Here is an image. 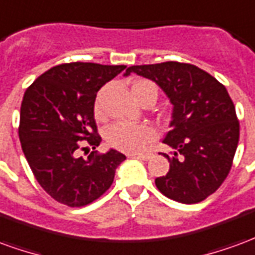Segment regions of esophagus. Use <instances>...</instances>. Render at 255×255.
<instances>
[{"instance_id":"34e87169","label":"esophagus","mask_w":255,"mask_h":255,"mask_svg":"<svg viewBox=\"0 0 255 255\" xmlns=\"http://www.w3.org/2000/svg\"><path fill=\"white\" fill-rule=\"evenodd\" d=\"M131 157H135V158H139V160L147 161L153 157V153H140V154H131Z\"/></svg>"}]
</instances>
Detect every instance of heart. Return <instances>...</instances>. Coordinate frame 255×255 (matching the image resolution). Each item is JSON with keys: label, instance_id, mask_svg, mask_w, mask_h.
Instances as JSON below:
<instances>
[{"label": "heart", "instance_id": "1", "mask_svg": "<svg viewBox=\"0 0 255 255\" xmlns=\"http://www.w3.org/2000/svg\"><path fill=\"white\" fill-rule=\"evenodd\" d=\"M133 97L142 102L146 97H153L157 100V87L150 80H138L132 84ZM95 112L101 113V97L95 102ZM106 140L112 147L122 150L126 153H139L151 142L157 139V132L147 124H128V123H115L106 129Z\"/></svg>", "mask_w": 255, "mask_h": 255}]
</instances>
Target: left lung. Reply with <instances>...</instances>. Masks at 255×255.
<instances>
[{"label":"left lung","instance_id":"obj_1","mask_svg":"<svg viewBox=\"0 0 255 255\" xmlns=\"http://www.w3.org/2000/svg\"><path fill=\"white\" fill-rule=\"evenodd\" d=\"M129 73L154 80L173 105L164 143L175 151L164 154L171 165L165 176L155 179L157 188L177 202L206 199L228 176L239 142V120L224 84L177 61L132 65Z\"/></svg>","mask_w":255,"mask_h":255}]
</instances>
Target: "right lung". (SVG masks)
Here are the masks:
<instances>
[{
  "label": "right lung",
  "instance_id": "obj_1",
  "mask_svg": "<svg viewBox=\"0 0 255 255\" xmlns=\"http://www.w3.org/2000/svg\"><path fill=\"white\" fill-rule=\"evenodd\" d=\"M124 69L126 65L60 64L25 90L20 109L21 149L36 182L69 208H82L104 195L126 160L113 149L79 157L87 146L95 149L101 143L94 119L98 90Z\"/></svg>",
  "mask_w": 255,
  "mask_h": 255
}]
</instances>
